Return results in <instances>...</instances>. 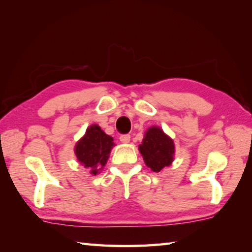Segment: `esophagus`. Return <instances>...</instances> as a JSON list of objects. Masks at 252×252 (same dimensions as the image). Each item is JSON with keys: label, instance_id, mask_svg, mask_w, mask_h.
I'll return each mask as SVG.
<instances>
[{"label": "esophagus", "instance_id": "34e87169", "mask_svg": "<svg viewBox=\"0 0 252 252\" xmlns=\"http://www.w3.org/2000/svg\"><path fill=\"white\" fill-rule=\"evenodd\" d=\"M130 138H131V136L129 134H122L120 136V141L122 143H129L130 142Z\"/></svg>", "mask_w": 252, "mask_h": 252}]
</instances>
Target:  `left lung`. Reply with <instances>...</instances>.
<instances>
[{
    "instance_id": "obj_1",
    "label": "left lung",
    "mask_w": 252,
    "mask_h": 252,
    "mask_svg": "<svg viewBox=\"0 0 252 252\" xmlns=\"http://www.w3.org/2000/svg\"><path fill=\"white\" fill-rule=\"evenodd\" d=\"M139 151L151 171L161 172L165 167L172 164L176 148L173 140L160 126H152L144 132L142 143L139 144Z\"/></svg>"
}]
</instances>
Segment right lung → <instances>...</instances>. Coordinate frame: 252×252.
<instances>
[{"mask_svg":"<svg viewBox=\"0 0 252 252\" xmlns=\"http://www.w3.org/2000/svg\"><path fill=\"white\" fill-rule=\"evenodd\" d=\"M114 147L113 138L97 125H91L85 134L76 142L74 155L81 165L89 170L93 176L100 173Z\"/></svg>","mask_w":252,"mask_h":252,"instance_id":"obj_1","label":"right lung"}]
</instances>
